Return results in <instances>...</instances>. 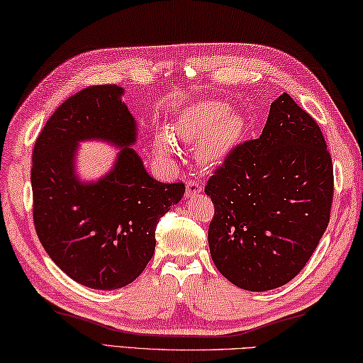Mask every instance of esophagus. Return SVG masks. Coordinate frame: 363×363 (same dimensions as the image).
Here are the masks:
<instances>
[{
    "instance_id": "obj_1",
    "label": "esophagus",
    "mask_w": 363,
    "mask_h": 363,
    "mask_svg": "<svg viewBox=\"0 0 363 363\" xmlns=\"http://www.w3.org/2000/svg\"><path fill=\"white\" fill-rule=\"evenodd\" d=\"M201 191H202V184L199 183V180H196V179L186 180V196L199 194Z\"/></svg>"
}]
</instances>
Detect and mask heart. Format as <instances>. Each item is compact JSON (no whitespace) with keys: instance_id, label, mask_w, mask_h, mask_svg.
Returning a JSON list of instances; mask_svg holds the SVG:
<instances>
[{"instance_id":"b5f03b06","label":"heart","mask_w":363,"mask_h":363,"mask_svg":"<svg viewBox=\"0 0 363 363\" xmlns=\"http://www.w3.org/2000/svg\"><path fill=\"white\" fill-rule=\"evenodd\" d=\"M172 135L191 145L197 143V156L203 164H216L230 152L243 131V120L229 113L223 102H199L191 106L174 121ZM161 153L172 152V142L167 138L156 140Z\"/></svg>"}]
</instances>
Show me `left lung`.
I'll use <instances>...</instances> for the list:
<instances>
[{
    "label": "left lung",
    "instance_id": "obj_1",
    "mask_svg": "<svg viewBox=\"0 0 363 363\" xmlns=\"http://www.w3.org/2000/svg\"><path fill=\"white\" fill-rule=\"evenodd\" d=\"M205 194L215 207L208 246L221 275L255 292L289 283L330 220L333 164L316 120L281 94L259 139L230 148Z\"/></svg>",
    "mask_w": 363,
    "mask_h": 363
}]
</instances>
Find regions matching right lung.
Listing matches in <instances>:
<instances>
[{
    "instance_id": "right-lung-1",
    "label": "right lung",
    "mask_w": 363,
    "mask_h": 363,
    "mask_svg": "<svg viewBox=\"0 0 363 363\" xmlns=\"http://www.w3.org/2000/svg\"><path fill=\"white\" fill-rule=\"evenodd\" d=\"M117 85H93L66 99L47 120L33 148V221L52 261L91 289L133 283L155 252V232L184 183H161L143 169L135 123ZM106 138L125 148L98 184L74 180L72 156L84 138Z\"/></svg>"
}]
</instances>
